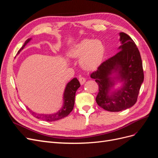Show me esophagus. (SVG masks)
<instances>
[{"label": "esophagus", "instance_id": "esophagus-1", "mask_svg": "<svg viewBox=\"0 0 158 158\" xmlns=\"http://www.w3.org/2000/svg\"><path fill=\"white\" fill-rule=\"evenodd\" d=\"M79 81H80V83L82 84V85H83L85 82V78L82 77V76H80V77H79Z\"/></svg>", "mask_w": 158, "mask_h": 158}]
</instances>
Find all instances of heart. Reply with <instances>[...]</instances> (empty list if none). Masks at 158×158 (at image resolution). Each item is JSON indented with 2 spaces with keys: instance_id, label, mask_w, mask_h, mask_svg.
I'll use <instances>...</instances> for the list:
<instances>
[{
  "instance_id": "heart-1",
  "label": "heart",
  "mask_w": 158,
  "mask_h": 158,
  "mask_svg": "<svg viewBox=\"0 0 158 158\" xmlns=\"http://www.w3.org/2000/svg\"><path fill=\"white\" fill-rule=\"evenodd\" d=\"M105 47L99 40L84 39L74 44L68 51V55L79 59L81 67L86 70L95 69L102 61Z\"/></svg>"
}]
</instances>
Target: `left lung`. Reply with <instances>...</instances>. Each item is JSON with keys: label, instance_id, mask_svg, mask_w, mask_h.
Returning <instances> with one entry per match:
<instances>
[{"label": "left lung", "instance_id": "8db88e82", "mask_svg": "<svg viewBox=\"0 0 158 158\" xmlns=\"http://www.w3.org/2000/svg\"><path fill=\"white\" fill-rule=\"evenodd\" d=\"M119 36L121 45L118 52L102 63L90 76L99 86L97 103L111 112L132 107L144 81L142 62L135 43L125 33H119ZM118 83L121 85L115 89Z\"/></svg>", "mask_w": 158, "mask_h": 158}]
</instances>
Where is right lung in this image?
<instances>
[{
    "instance_id": "1",
    "label": "right lung",
    "mask_w": 158,
    "mask_h": 158,
    "mask_svg": "<svg viewBox=\"0 0 158 158\" xmlns=\"http://www.w3.org/2000/svg\"><path fill=\"white\" fill-rule=\"evenodd\" d=\"M31 40V38H29L27 39L23 45L22 47V48L18 51L17 55L20 54V52L24 48L25 46ZM80 84L79 81L76 78H73L69 82L66 84L64 94H63V106H62L61 108L58 111L51 113V114H42V113H37L34 111H31L30 108L27 109L29 110L30 112L32 114L33 117H36L37 118L41 119V120L52 122V121H55L60 120V119L63 118L66 116H68L69 113L73 111L74 106V100H75V95L77 89L80 88Z\"/></svg>"
}]
</instances>
